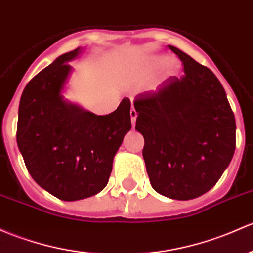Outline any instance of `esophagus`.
Masks as SVG:
<instances>
[{"label": "esophagus", "mask_w": 253, "mask_h": 253, "mask_svg": "<svg viewBox=\"0 0 253 253\" xmlns=\"http://www.w3.org/2000/svg\"><path fill=\"white\" fill-rule=\"evenodd\" d=\"M129 115H131L132 125H134V122H135V119H137V111L134 110V108H132V109H131V113H129Z\"/></svg>", "instance_id": "1"}]
</instances>
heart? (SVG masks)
I'll list each match as a JSON object with an SVG mask.
<instances>
[{"mask_svg": "<svg viewBox=\"0 0 253 253\" xmlns=\"http://www.w3.org/2000/svg\"><path fill=\"white\" fill-rule=\"evenodd\" d=\"M160 66L161 71L159 75V84L169 81L178 73V64L174 60L167 59L162 55H147V57L139 58L133 64L131 74L135 79H144Z\"/></svg>", "mask_w": 253, "mask_h": 253, "instance_id": "obj_1", "label": "heart"}]
</instances>
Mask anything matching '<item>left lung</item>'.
Here are the masks:
<instances>
[{
  "mask_svg": "<svg viewBox=\"0 0 253 253\" xmlns=\"http://www.w3.org/2000/svg\"><path fill=\"white\" fill-rule=\"evenodd\" d=\"M184 66L158 91L134 100L135 129L144 137L151 187L174 200L207 193L227 169L235 151V118L219 80L206 66L173 46Z\"/></svg>",
  "mask_w": 253,
  "mask_h": 253,
  "instance_id": "8db88e82",
  "label": "left lung"
}]
</instances>
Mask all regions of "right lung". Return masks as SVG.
Returning a JSON list of instances; mask_svg holds the SVG:
<instances>
[{"instance_id": "obj_1", "label": "right lung", "mask_w": 253, "mask_h": 253, "mask_svg": "<svg viewBox=\"0 0 253 253\" xmlns=\"http://www.w3.org/2000/svg\"><path fill=\"white\" fill-rule=\"evenodd\" d=\"M84 48L59 55L26 84L18 111L17 143L34 180L64 201L89 198L106 187L114 156L131 129V102L95 115L63 95L70 62Z\"/></svg>"}]
</instances>
